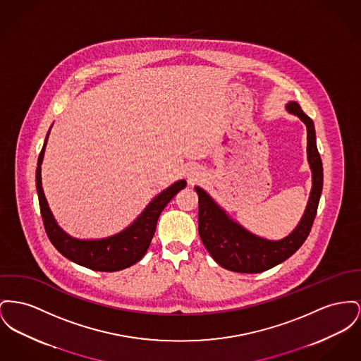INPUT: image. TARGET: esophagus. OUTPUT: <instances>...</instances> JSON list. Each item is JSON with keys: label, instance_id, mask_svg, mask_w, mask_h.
<instances>
[{"label": "esophagus", "instance_id": "1", "mask_svg": "<svg viewBox=\"0 0 361 361\" xmlns=\"http://www.w3.org/2000/svg\"><path fill=\"white\" fill-rule=\"evenodd\" d=\"M197 176H199V174H197V173H196V171H193V173H190V174H188V177H190V180H191V181H193V180H196V177H197Z\"/></svg>", "mask_w": 361, "mask_h": 361}]
</instances>
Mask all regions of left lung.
<instances>
[{"label":"left lung","mask_w":361,"mask_h":361,"mask_svg":"<svg viewBox=\"0 0 361 361\" xmlns=\"http://www.w3.org/2000/svg\"><path fill=\"white\" fill-rule=\"evenodd\" d=\"M288 113L307 127V159L312 173L308 203L296 228L281 240H267L247 231L225 212L212 196L195 187L199 197V234L212 259L224 269L235 273H262L282 263L296 252L311 232L323 188V168L317 147L314 121L296 102L285 105Z\"/></svg>","instance_id":"8db88e82"}]
</instances>
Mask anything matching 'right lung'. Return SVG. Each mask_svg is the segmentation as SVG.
Segmentation results:
<instances>
[{
	"instance_id": "add662e5",
	"label": "right lung",
	"mask_w": 361,
	"mask_h": 361,
	"mask_svg": "<svg viewBox=\"0 0 361 361\" xmlns=\"http://www.w3.org/2000/svg\"><path fill=\"white\" fill-rule=\"evenodd\" d=\"M49 133L50 129L46 135L42 151L38 158L35 181L44 231L51 244L60 254L64 255L66 259L95 271H120L137 263L149 250L161 212H164L166 204L174 197L177 192L187 187V181L178 180L166 190L158 193L149 202L147 207L139 214V216L124 231L117 234L109 235L105 238L92 240L72 237L71 234L66 233L54 219V215L49 207V203L43 192L41 166Z\"/></svg>"
}]
</instances>
